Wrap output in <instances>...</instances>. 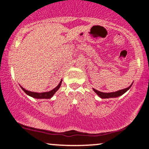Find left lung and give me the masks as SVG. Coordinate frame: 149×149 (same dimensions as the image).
Masks as SVG:
<instances>
[{
	"instance_id": "obj_1",
	"label": "left lung",
	"mask_w": 149,
	"mask_h": 149,
	"mask_svg": "<svg viewBox=\"0 0 149 149\" xmlns=\"http://www.w3.org/2000/svg\"><path fill=\"white\" fill-rule=\"evenodd\" d=\"M132 85V83L128 87H127V88H125L123 89H121V90H119L117 91V92H111V93H104V92H99V91L96 90V89H93V90L94 91V92L96 93V94L98 95V96H99L100 98H116V97H119V96H121V95H123L124 93H126L127 91L131 87V86Z\"/></svg>"
}]
</instances>
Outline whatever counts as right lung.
I'll return each instance as SVG.
<instances>
[{"mask_svg": "<svg viewBox=\"0 0 149 149\" xmlns=\"http://www.w3.org/2000/svg\"><path fill=\"white\" fill-rule=\"evenodd\" d=\"M62 80H61V81L60 82V83H59V85H57L55 88H54L53 89H52L51 91H49V92H47L38 93V92H30V91L26 90V89L23 88V87H21V85H20V87H21V88L23 90V92L26 93L27 95H28V96H31V97H33V98H39V99H42V98H51V97H53V96L55 94V93L59 89H60L61 84H62Z\"/></svg>", "mask_w": 149, "mask_h": 149, "instance_id": "1", "label": "right lung"}]
</instances>
